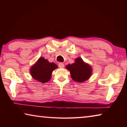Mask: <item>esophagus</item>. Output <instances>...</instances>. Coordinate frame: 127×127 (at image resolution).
Masks as SVG:
<instances>
[{"instance_id": "1", "label": "esophagus", "mask_w": 127, "mask_h": 127, "mask_svg": "<svg viewBox=\"0 0 127 127\" xmlns=\"http://www.w3.org/2000/svg\"><path fill=\"white\" fill-rule=\"evenodd\" d=\"M58 66H59V67H60V68H63L64 65V64L63 63H59V64H58Z\"/></svg>"}]
</instances>
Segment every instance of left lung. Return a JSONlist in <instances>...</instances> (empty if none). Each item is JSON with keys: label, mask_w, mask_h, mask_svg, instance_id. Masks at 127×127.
<instances>
[{"label": "left lung", "mask_w": 127, "mask_h": 127, "mask_svg": "<svg viewBox=\"0 0 127 127\" xmlns=\"http://www.w3.org/2000/svg\"><path fill=\"white\" fill-rule=\"evenodd\" d=\"M75 61V63L66 65V68L70 71L73 80L77 82H83L91 76L92 69L80 58H77Z\"/></svg>", "instance_id": "obj_1"}]
</instances>
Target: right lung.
Wrapping results in <instances>:
<instances>
[{
    "label": "right lung",
    "instance_id": "obj_1",
    "mask_svg": "<svg viewBox=\"0 0 127 127\" xmlns=\"http://www.w3.org/2000/svg\"><path fill=\"white\" fill-rule=\"evenodd\" d=\"M58 66L54 63H49L44 58H40L32 66L30 72L33 78L42 83H46L51 79V73Z\"/></svg>",
    "mask_w": 127,
    "mask_h": 127
}]
</instances>
